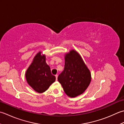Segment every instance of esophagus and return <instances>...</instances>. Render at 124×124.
<instances>
[{
  "instance_id": "esophagus-1",
  "label": "esophagus",
  "mask_w": 124,
  "mask_h": 124,
  "mask_svg": "<svg viewBox=\"0 0 124 124\" xmlns=\"http://www.w3.org/2000/svg\"><path fill=\"white\" fill-rule=\"evenodd\" d=\"M55 78H56V80H57V79H58V75L56 74L55 75Z\"/></svg>"
}]
</instances>
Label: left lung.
<instances>
[{
	"label": "left lung",
	"mask_w": 124,
	"mask_h": 124,
	"mask_svg": "<svg viewBox=\"0 0 124 124\" xmlns=\"http://www.w3.org/2000/svg\"><path fill=\"white\" fill-rule=\"evenodd\" d=\"M65 93L70 97H77L85 92L91 81L90 70L74 50L65 56L64 70L58 77Z\"/></svg>",
	"instance_id": "obj_1"
}]
</instances>
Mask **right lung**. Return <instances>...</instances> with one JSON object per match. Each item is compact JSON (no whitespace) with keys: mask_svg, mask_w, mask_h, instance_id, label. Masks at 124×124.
I'll return each instance as SVG.
<instances>
[{"mask_svg":"<svg viewBox=\"0 0 124 124\" xmlns=\"http://www.w3.org/2000/svg\"><path fill=\"white\" fill-rule=\"evenodd\" d=\"M39 52L35 55L32 62L26 73L28 83L37 93L45 92L55 80L51 74L50 67L45 62V55Z\"/></svg>","mask_w":124,"mask_h":124,"instance_id":"obj_1","label":"right lung"}]
</instances>
